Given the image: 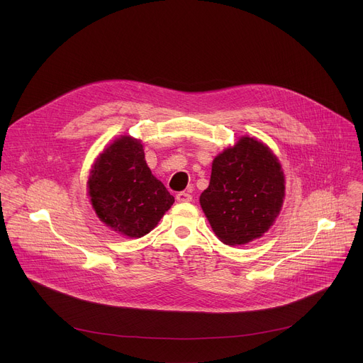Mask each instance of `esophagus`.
Segmentation results:
<instances>
[{
  "label": "esophagus",
  "instance_id": "1",
  "mask_svg": "<svg viewBox=\"0 0 363 363\" xmlns=\"http://www.w3.org/2000/svg\"><path fill=\"white\" fill-rule=\"evenodd\" d=\"M191 199H192V195H191L189 192L182 191V192H178V194H177V201H178V202H189Z\"/></svg>",
  "mask_w": 363,
  "mask_h": 363
}]
</instances>
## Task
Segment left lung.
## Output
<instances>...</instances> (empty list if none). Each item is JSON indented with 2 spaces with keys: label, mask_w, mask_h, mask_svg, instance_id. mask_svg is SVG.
Segmentation results:
<instances>
[{
  "label": "left lung",
  "mask_w": 363,
  "mask_h": 363,
  "mask_svg": "<svg viewBox=\"0 0 363 363\" xmlns=\"http://www.w3.org/2000/svg\"><path fill=\"white\" fill-rule=\"evenodd\" d=\"M284 177L272 150L241 138L214 160L210 185L199 202L217 237L241 245L262 237L281 210Z\"/></svg>",
  "instance_id": "left-lung-1"
}]
</instances>
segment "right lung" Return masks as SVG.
<instances>
[{
	"instance_id": "obj_1",
	"label": "right lung",
	"mask_w": 363,
	"mask_h": 363,
	"mask_svg": "<svg viewBox=\"0 0 363 363\" xmlns=\"http://www.w3.org/2000/svg\"><path fill=\"white\" fill-rule=\"evenodd\" d=\"M87 184L99 218L132 238L153 230L175 201L147 168L142 143L129 136L100 153Z\"/></svg>"
}]
</instances>
